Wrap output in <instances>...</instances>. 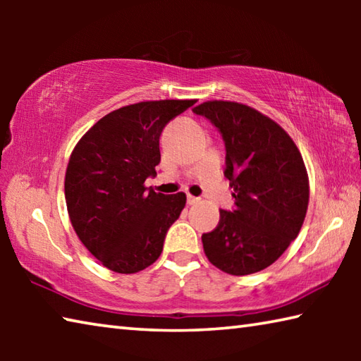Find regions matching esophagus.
Masks as SVG:
<instances>
[{
	"label": "esophagus",
	"mask_w": 361,
	"mask_h": 361,
	"mask_svg": "<svg viewBox=\"0 0 361 361\" xmlns=\"http://www.w3.org/2000/svg\"><path fill=\"white\" fill-rule=\"evenodd\" d=\"M197 202H199L197 197H194V195H191V194L188 195V204H189V205H195Z\"/></svg>",
	"instance_id": "obj_1"
}]
</instances>
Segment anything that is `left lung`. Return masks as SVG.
Masks as SVG:
<instances>
[{
    "instance_id": "left-lung-1",
    "label": "left lung",
    "mask_w": 361,
    "mask_h": 361,
    "mask_svg": "<svg viewBox=\"0 0 361 361\" xmlns=\"http://www.w3.org/2000/svg\"><path fill=\"white\" fill-rule=\"evenodd\" d=\"M221 132L224 176L235 207L219 210V223L202 235L213 266L231 276L259 272L295 240L309 205V176L298 146L276 121L237 102L195 106Z\"/></svg>"
}]
</instances>
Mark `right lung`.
<instances>
[{"label":"right lung","instance_id":"right-lung-1","mask_svg":"<svg viewBox=\"0 0 361 361\" xmlns=\"http://www.w3.org/2000/svg\"><path fill=\"white\" fill-rule=\"evenodd\" d=\"M195 100L140 102L114 109L84 133L70 156L65 200L73 229L109 271L135 274L162 253L186 194L148 189L161 162L159 137Z\"/></svg>","mask_w":361,"mask_h":361}]
</instances>
